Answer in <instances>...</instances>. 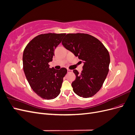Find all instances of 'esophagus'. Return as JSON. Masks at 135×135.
Listing matches in <instances>:
<instances>
[{"mask_svg": "<svg viewBox=\"0 0 135 135\" xmlns=\"http://www.w3.org/2000/svg\"><path fill=\"white\" fill-rule=\"evenodd\" d=\"M73 71L71 70H70V69H68V73H72Z\"/></svg>", "mask_w": 135, "mask_h": 135, "instance_id": "obj_1", "label": "esophagus"}]
</instances>
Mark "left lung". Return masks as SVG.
<instances>
[{
  "label": "left lung",
  "instance_id": "left-lung-1",
  "mask_svg": "<svg viewBox=\"0 0 135 135\" xmlns=\"http://www.w3.org/2000/svg\"><path fill=\"white\" fill-rule=\"evenodd\" d=\"M64 47L83 61L80 74L73 72L76 79L71 83L73 91L80 97H91L103 86L109 72L110 55L99 39L87 34H68L62 41Z\"/></svg>",
  "mask_w": 135,
  "mask_h": 135
}]
</instances>
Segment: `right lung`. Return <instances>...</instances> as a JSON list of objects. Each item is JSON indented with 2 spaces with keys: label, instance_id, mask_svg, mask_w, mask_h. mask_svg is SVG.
Listing matches in <instances>:
<instances>
[{
  "label": "right lung",
  "instance_id": "add662e5",
  "mask_svg": "<svg viewBox=\"0 0 135 135\" xmlns=\"http://www.w3.org/2000/svg\"><path fill=\"white\" fill-rule=\"evenodd\" d=\"M65 35V33L39 35L32 39L24 50L23 69L26 78L32 90L42 99H54L61 92L67 69L50 68L48 63L52 61L54 50Z\"/></svg>",
  "mask_w": 135,
  "mask_h": 135
}]
</instances>
